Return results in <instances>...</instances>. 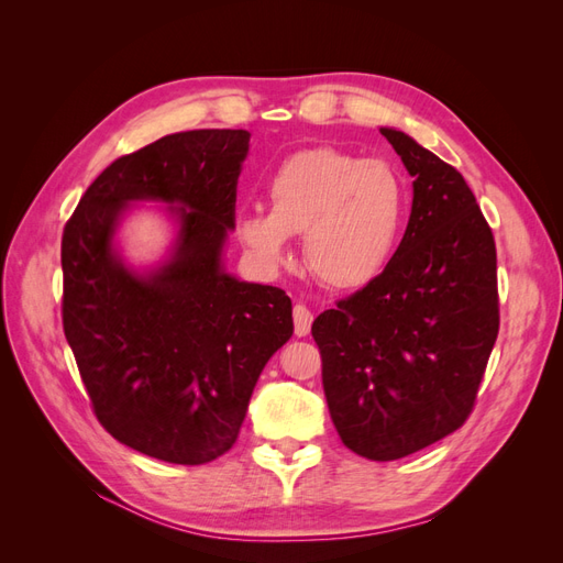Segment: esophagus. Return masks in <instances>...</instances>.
Masks as SVG:
<instances>
[{
    "label": "esophagus",
    "mask_w": 563,
    "mask_h": 563,
    "mask_svg": "<svg viewBox=\"0 0 563 563\" xmlns=\"http://www.w3.org/2000/svg\"><path fill=\"white\" fill-rule=\"evenodd\" d=\"M312 312L305 308V305H296L294 308V331H296V335L298 338H302V335H308L310 333V327H312Z\"/></svg>",
    "instance_id": "1"
}]
</instances>
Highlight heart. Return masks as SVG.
<instances>
[{
  "mask_svg": "<svg viewBox=\"0 0 563 563\" xmlns=\"http://www.w3.org/2000/svg\"><path fill=\"white\" fill-rule=\"evenodd\" d=\"M269 211L249 209L236 236L263 267L288 255V236L302 234V261L331 288H360L376 279L395 253L408 187L385 159H364L338 147H310L286 157L267 178Z\"/></svg>",
  "mask_w": 563,
  "mask_h": 563,
  "instance_id": "1",
  "label": "heart"
}]
</instances>
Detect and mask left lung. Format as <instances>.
Returning a JSON list of instances; mask_svg holds the SVG:
<instances>
[{"label":"left lung","instance_id":"8db88e82","mask_svg":"<svg viewBox=\"0 0 563 563\" xmlns=\"http://www.w3.org/2000/svg\"><path fill=\"white\" fill-rule=\"evenodd\" d=\"M380 133L413 176L399 249L376 279L312 323L343 444L397 460L470 418L500 329L496 240L457 168L397 129Z\"/></svg>","mask_w":563,"mask_h":563}]
</instances>
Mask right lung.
<instances>
[{"label":"right lung","instance_id":"add662e5","mask_svg":"<svg viewBox=\"0 0 563 563\" xmlns=\"http://www.w3.org/2000/svg\"><path fill=\"white\" fill-rule=\"evenodd\" d=\"M244 129L164 135L114 159L65 223L63 331L98 422L133 451L176 465L228 453L261 371L294 333L277 286L220 265L234 228ZM178 202L175 255L150 276L111 246L129 200Z\"/></svg>","mask_w":563,"mask_h":563}]
</instances>
